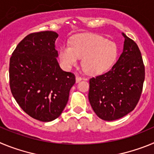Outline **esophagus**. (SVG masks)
I'll return each mask as SVG.
<instances>
[{
  "label": "esophagus",
  "mask_w": 154,
  "mask_h": 154,
  "mask_svg": "<svg viewBox=\"0 0 154 154\" xmlns=\"http://www.w3.org/2000/svg\"><path fill=\"white\" fill-rule=\"evenodd\" d=\"M82 79L79 75H77L75 76V81H76V82H79L81 81Z\"/></svg>",
  "instance_id": "obj_1"
}]
</instances>
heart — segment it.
<instances>
[{"label":"heart","instance_id":"1","mask_svg":"<svg viewBox=\"0 0 154 154\" xmlns=\"http://www.w3.org/2000/svg\"><path fill=\"white\" fill-rule=\"evenodd\" d=\"M117 57V47L96 34H82L73 37L70 45H63L59 50V58L63 67L71 69L78 65L82 58V65L91 75H99L109 70Z\"/></svg>","mask_w":154,"mask_h":154}]
</instances>
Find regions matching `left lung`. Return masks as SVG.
Listing matches in <instances>:
<instances>
[{
  "label": "left lung",
  "instance_id": "8db88e82",
  "mask_svg": "<svg viewBox=\"0 0 154 154\" xmlns=\"http://www.w3.org/2000/svg\"><path fill=\"white\" fill-rule=\"evenodd\" d=\"M123 51L109 72L89 79V100L100 119L112 121L132 112L143 90L145 68L137 43L124 33Z\"/></svg>",
  "mask_w": 154,
  "mask_h": 154
}]
</instances>
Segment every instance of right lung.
Segmentation results:
<instances>
[{"label":"right lung","instance_id":"right-lung-1","mask_svg":"<svg viewBox=\"0 0 154 154\" xmlns=\"http://www.w3.org/2000/svg\"><path fill=\"white\" fill-rule=\"evenodd\" d=\"M58 35L51 31L27 35L10 58L9 79L14 98L31 117L50 122L62 114L75 83L72 72H65L57 61L55 42Z\"/></svg>","mask_w":154,"mask_h":154}]
</instances>
